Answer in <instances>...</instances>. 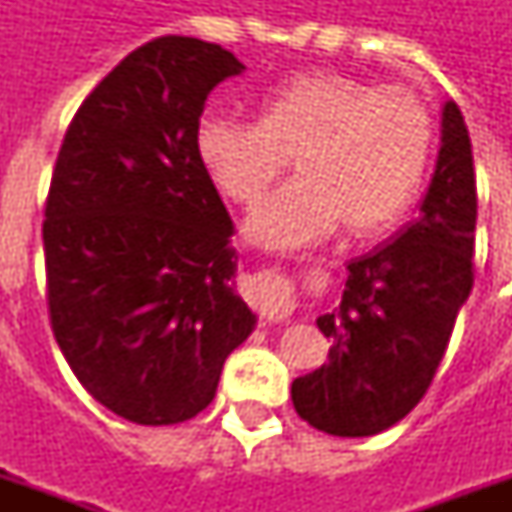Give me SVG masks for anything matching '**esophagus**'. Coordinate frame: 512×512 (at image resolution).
Segmentation results:
<instances>
[{
	"label": "esophagus",
	"mask_w": 512,
	"mask_h": 512,
	"mask_svg": "<svg viewBox=\"0 0 512 512\" xmlns=\"http://www.w3.org/2000/svg\"><path fill=\"white\" fill-rule=\"evenodd\" d=\"M246 299L268 323H282L293 315V282L279 271H257L246 282Z\"/></svg>",
	"instance_id": "1"
}]
</instances>
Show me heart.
Here are the masks:
<instances>
[{
    "instance_id": "heart-1",
    "label": "heart",
    "mask_w": 512,
    "mask_h": 512,
    "mask_svg": "<svg viewBox=\"0 0 512 512\" xmlns=\"http://www.w3.org/2000/svg\"><path fill=\"white\" fill-rule=\"evenodd\" d=\"M433 153V120L406 87H367L343 73H299L257 101V123L208 117L197 156L216 189L255 205L285 172L299 180L257 208L246 235L266 249H293L345 230L386 233L417 200Z\"/></svg>"
}]
</instances>
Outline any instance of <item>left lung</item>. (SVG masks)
<instances>
[{
    "label": "left lung",
    "instance_id": "1",
    "mask_svg": "<svg viewBox=\"0 0 512 512\" xmlns=\"http://www.w3.org/2000/svg\"><path fill=\"white\" fill-rule=\"evenodd\" d=\"M477 189L461 109H441V150L419 216L348 263L343 301L318 318L329 362L290 386L293 406L332 436H376L417 406L474 285Z\"/></svg>",
    "mask_w": 512,
    "mask_h": 512
}]
</instances>
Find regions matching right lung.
Here are the masks:
<instances>
[{"mask_svg":"<svg viewBox=\"0 0 512 512\" xmlns=\"http://www.w3.org/2000/svg\"><path fill=\"white\" fill-rule=\"evenodd\" d=\"M241 71L197 38L139 46L84 98L51 175V332L79 384L136 425L197 417L255 329L233 219L197 156L208 93Z\"/></svg>","mask_w":512,"mask_h":512,"instance_id":"right-lung-1","label":"right lung"}]
</instances>
